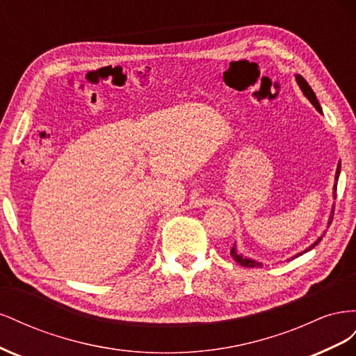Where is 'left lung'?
I'll use <instances>...</instances> for the list:
<instances>
[{
	"label": "left lung",
	"instance_id": "1",
	"mask_svg": "<svg viewBox=\"0 0 356 356\" xmlns=\"http://www.w3.org/2000/svg\"><path fill=\"white\" fill-rule=\"evenodd\" d=\"M297 83H298V86L301 88V90H303V93L306 95V98L312 102V105L315 106V108L319 111V113H322V110H321V105H319V102H318V99H316V95H315V92L312 90V88L309 86V83L301 77V75H297ZM339 174H340V163H339V166H337V172H336V184H334V193L337 191V181H339ZM334 213V212H332ZM332 220V218H331ZM331 220H330V224H331ZM321 239L322 238H319L314 245L312 246H309L306 251H310L312 248H315L316 245H318V242H321ZM303 254V252H301ZM230 255L233 257V260L236 261V263H239L241 266H243V267H260L261 264L260 263H257V261H254V260H250V258H243L242 255H239L238 252H236V248L233 246L232 248V251H230ZM298 257V255H297Z\"/></svg>",
	"mask_w": 356,
	"mask_h": 356
}]
</instances>
